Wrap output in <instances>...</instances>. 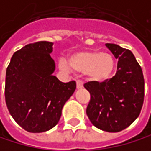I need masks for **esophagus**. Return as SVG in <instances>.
<instances>
[{"instance_id":"1","label":"esophagus","mask_w":151,"mask_h":151,"mask_svg":"<svg viewBox=\"0 0 151 151\" xmlns=\"http://www.w3.org/2000/svg\"><path fill=\"white\" fill-rule=\"evenodd\" d=\"M82 88H83V82L80 81V80H77L76 81V88L77 89H80Z\"/></svg>"}]
</instances>
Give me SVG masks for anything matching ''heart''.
Here are the masks:
<instances>
[{
    "label": "heart",
    "mask_w": 151,
    "mask_h": 151,
    "mask_svg": "<svg viewBox=\"0 0 151 151\" xmlns=\"http://www.w3.org/2000/svg\"><path fill=\"white\" fill-rule=\"evenodd\" d=\"M59 67L64 72H70L71 67L78 73H87L91 80L104 82L112 76L114 62L112 57L101 51H86L73 55L69 63L62 58Z\"/></svg>",
    "instance_id": "b5f03b06"
}]
</instances>
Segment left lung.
Segmentation results:
<instances>
[{"instance_id":"1","label":"left lung","mask_w":151,"mask_h":151,"mask_svg":"<svg viewBox=\"0 0 151 151\" xmlns=\"http://www.w3.org/2000/svg\"><path fill=\"white\" fill-rule=\"evenodd\" d=\"M118 59L114 77L102 83L88 82L85 88L90 93L87 115L97 128L106 132H120L138 117L144 101L142 69L129 50L106 43Z\"/></svg>"}]
</instances>
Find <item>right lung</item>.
I'll use <instances>...</instances> for the list:
<instances>
[{
  "instance_id": "right-lung-1",
  "label": "right lung",
  "mask_w": 151,
  "mask_h": 151,
  "mask_svg": "<svg viewBox=\"0 0 151 151\" xmlns=\"http://www.w3.org/2000/svg\"><path fill=\"white\" fill-rule=\"evenodd\" d=\"M52 42L27 44L14 53L6 69L5 101L10 114L30 133L46 132L58 124L63 105L76 90L52 74Z\"/></svg>"
}]
</instances>
